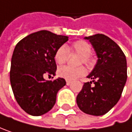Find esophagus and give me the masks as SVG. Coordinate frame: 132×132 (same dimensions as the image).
<instances>
[{"label": "esophagus", "mask_w": 132, "mask_h": 132, "mask_svg": "<svg viewBox=\"0 0 132 132\" xmlns=\"http://www.w3.org/2000/svg\"><path fill=\"white\" fill-rule=\"evenodd\" d=\"M71 81H70V80H66V84H67V85H71Z\"/></svg>", "instance_id": "34e87169"}]
</instances>
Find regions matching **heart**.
Returning <instances> with one entry per match:
<instances>
[{
    "mask_svg": "<svg viewBox=\"0 0 132 132\" xmlns=\"http://www.w3.org/2000/svg\"><path fill=\"white\" fill-rule=\"evenodd\" d=\"M75 52L81 55L80 64L85 63L87 65H92L94 63V59L91 55L92 47L88 43L84 40L75 41L68 49L66 46L59 47L54 53V60L58 64H63L66 62L69 52ZM86 73V69L84 66L73 68L70 66H63L57 70V74L60 77L67 80H73L78 77L83 76Z\"/></svg>",
    "mask_w": 132,
    "mask_h": 132,
    "instance_id": "b5f03b06",
    "label": "heart"
}]
</instances>
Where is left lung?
<instances>
[{
	"mask_svg": "<svg viewBox=\"0 0 132 132\" xmlns=\"http://www.w3.org/2000/svg\"><path fill=\"white\" fill-rule=\"evenodd\" d=\"M98 57L97 63L88 75L77 96L78 108L83 112L100 116L108 112L119 101L127 81L126 57L120 47L108 37L97 34L85 37Z\"/></svg>",
	"mask_w": 132,
	"mask_h": 132,
	"instance_id": "left-lung-1",
	"label": "left lung"
}]
</instances>
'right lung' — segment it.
<instances>
[{"label": "right lung", "instance_id": "obj_1", "mask_svg": "<svg viewBox=\"0 0 132 132\" xmlns=\"http://www.w3.org/2000/svg\"><path fill=\"white\" fill-rule=\"evenodd\" d=\"M68 40L67 36L43 30L29 34L15 46L10 81L17 102L28 114L42 115L55 104L57 94L66 81L61 78L46 81L44 75H55L54 53Z\"/></svg>", "mask_w": 132, "mask_h": 132}]
</instances>
